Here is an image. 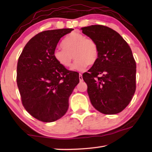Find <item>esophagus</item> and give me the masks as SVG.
I'll return each mask as SVG.
<instances>
[{
	"mask_svg": "<svg viewBox=\"0 0 152 152\" xmlns=\"http://www.w3.org/2000/svg\"><path fill=\"white\" fill-rule=\"evenodd\" d=\"M79 79H80V82L83 81V78H82V75L81 74H79Z\"/></svg>",
	"mask_w": 152,
	"mask_h": 152,
	"instance_id": "obj_1",
	"label": "esophagus"
}]
</instances>
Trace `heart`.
<instances>
[{
    "instance_id": "heart-1",
    "label": "heart",
    "mask_w": 152,
    "mask_h": 152,
    "mask_svg": "<svg viewBox=\"0 0 152 152\" xmlns=\"http://www.w3.org/2000/svg\"><path fill=\"white\" fill-rule=\"evenodd\" d=\"M61 46L62 49L56 50L53 56L56 62L64 68L71 66L73 56L76 60L72 69L78 71L84 70L88 65H93L99 58L97 43L82 33H72L66 36Z\"/></svg>"
}]
</instances>
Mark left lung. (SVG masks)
<instances>
[{"label":"left lung","instance_id":"left-lung-1","mask_svg":"<svg viewBox=\"0 0 152 152\" xmlns=\"http://www.w3.org/2000/svg\"><path fill=\"white\" fill-rule=\"evenodd\" d=\"M95 41L99 56L82 78L91 104L106 115L117 114L129 104L136 88V63L132 50L117 31L103 25L82 27Z\"/></svg>","mask_w":152,"mask_h":152}]
</instances>
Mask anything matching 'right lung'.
I'll return each mask as SVG.
<instances>
[{
    "mask_svg": "<svg viewBox=\"0 0 152 152\" xmlns=\"http://www.w3.org/2000/svg\"><path fill=\"white\" fill-rule=\"evenodd\" d=\"M72 29L38 33L25 45L18 60L17 83L25 110L35 119L50 123L68 110L69 97L79 83V74L69 71L54 60L53 51Z\"/></svg>",
    "mask_w": 152,
    "mask_h": 152,
    "instance_id": "obj_1",
    "label": "right lung"
}]
</instances>
